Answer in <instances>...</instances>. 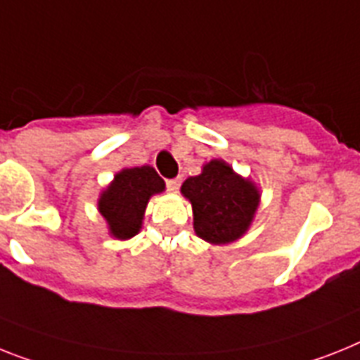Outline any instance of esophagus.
Instances as JSON below:
<instances>
[{
	"instance_id": "1",
	"label": "esophagus",
	"mask_w": 360,
	"mask_h": 360,
	"mask_svg": "<svg viewBox=\"0 0 360 360\" xmlns=\"http://www.w3.org/2000/svg\"><path fill=\"white\" fill-rule=\"evenodd\" d=\"M181 186V179L177 177V179H168L166 181V188L170 190V192H177Z\"/></svg>"
}]
</instances>
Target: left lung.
Segmentation results:
<instances>
[{
  "label": "left lung",
  "mask_w": 360,
  "mask_h": 360,
  "mask_svg": "<svg viewBox=\"0 0 360 360\" xmlns=\"http://www.w3.org/2000/svg\"><path fill=\"white\" fill-rule=\"evenodd\" d=\"M181 194L192 205L195 234L212 245L245 236L262 201L255 181L234 172L223 159L205 162L201 174L181 185Z\"/></svg>",
  "instance_id": "1"
}]
</instances>
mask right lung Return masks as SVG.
Listing matches in <instances>:
<instances>
[{
	"label": "right lung",
	"instance_id": "obj_1",
	"mask_svg": "<svg viewBox=\"0 0 360 360\" xmlns=\"http://www.w3.org/2000/svg\"><path fill=\"white\" fill-rule=\"evenodd\" d=\"M165 188V181L152 166H134L117 172L96 201V208L108 225V234L122 241L139 234L148 201Z\"/></svg>",
	"mask_w": 360,
	"mask_h": 360
}]
</instances>
